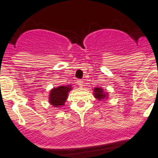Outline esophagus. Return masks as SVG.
Listing matches in <instances>:
<instances>
[{
  "mask_svg": "<svg viewBox=\"0 0 158 158\" xmlns=\"http://www.w3.org/2000/svg\"><path fill=\"white\" fill-rule=\"evenodd\" d=\"M77 84L79 85V86H83V82H82V79H78L77 80Z\"/></svg>",
  "mask_w": 158,
  "mask_h": 158,
  "instance_id": "34e87169",
  "label": "esophagus"
}]
</instances>
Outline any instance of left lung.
I'll return each mask as SVG.
<instances>
[{"label": "left lung", "instance_id": "1", "mask_svg": "<svg viewBox=\"0 0 158 158\" xmlns=\"http://www.w3.org/2000/svg\"><path fill=\"white\" fill-rule=\"evenodd\" d=\"M94 95H95L96 98H97V99L99 100L104 99V97H106V94H104V92H103L102 89H101V87L95 88V89H94Z\"/></svg>", "mask_w": 158, "mask_h": 158}]
</instances>
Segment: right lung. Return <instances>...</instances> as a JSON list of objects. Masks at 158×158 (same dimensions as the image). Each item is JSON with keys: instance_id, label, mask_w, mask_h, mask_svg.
Instances as JSON below:
<instances>
[{"instance_id": "add662e5", "label": "right lung", "mask_w": 158, "mask_h": 158, "mask_svg": "<svg viewBox=\"0 0 158 158\" xmlns=\"http://www.w3.org/2000/svg\"><path fill=\"white\" fill-rule=\"evenodd\" d=\"M72 89L69 86H61L54 88L50 94V103L56 107L64 105L68 97V93Z\"/></svg>"}]
</instances>
